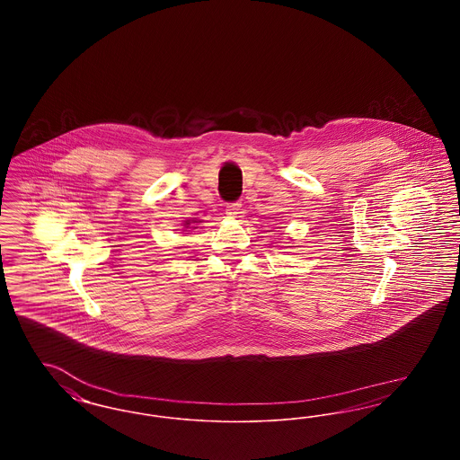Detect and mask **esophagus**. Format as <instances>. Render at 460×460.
Instances as JSON below:
<instances>
[{
  "mask_svg": "<svg viewBox=\"0 0 460 460\" xmlns=\"http://www.w3.org/2000/svg\"><path fill=\"white\" fill-rule=\"evenodd\" d=\"M241 214V203L240 201H234V203H227L226 207V216L229 219H234V217H240Z\"/></svg>",
  "mask_w": 460,
  "mask_h": 460,
  "instance_id": "34e87169",
  "label": "esophagus"
}]
</instances>
